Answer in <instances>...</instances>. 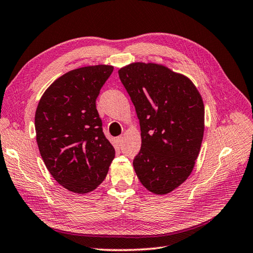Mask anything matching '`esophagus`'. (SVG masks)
<instances>
[{
	"instance_id": "obj_1",
	"label": "esophagus",
	"mask_w": 253,
	"mask_h": 253,
	"mask_svg": "<svg viewBox=\"0 0 253 253\" xmlns=\"http://www.w3.org/2000/svg\"><path fill=\"white\" fill-rule=\"evenodd\" d=\"M123 141H124V137H122V135H121V137H119V138H116V142H118L119 144H122Z\"/></svg>"
}]
</instances>
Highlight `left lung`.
<instances>
[{
	"mask_svg": "<svg viewBox=\"0 0 253 253\" xmlns=\"http://www.w3.org/2000/svg\"><path fill=\"white\" fill-rule=\"evenodd\" d=\"M141 128L133 160L145 188L167 194L191 174L204 133L202 96L188 77L155 63L135 62L119 70Z\"/></svg>",
	"mask_w": 253,
	"mask_h": 253,
	"instance_id": "obj_1",
	"label": "left lung"
}]
</instances>
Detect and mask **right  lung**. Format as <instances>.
I'll use <instances>...</instances> for the list:
<instances>
[{
  "instance_id": "obj_1",
  "label": "right lung",
  "mask_w": 253,
  "mask_h": 253,
  "mask_svg": "<svg viewBox=\"0 0 253 253\" xmlns=\"http://www.w3.org/2000/svg\"><path fill=\"white\" fill-rule=\"evenodd\" d=\"M111 65L70 70L44 90L35 113L36 141L51 175L78 194L95 190L115 156L102 132L96 98Z\"/></svg>"
}]
</instances>
